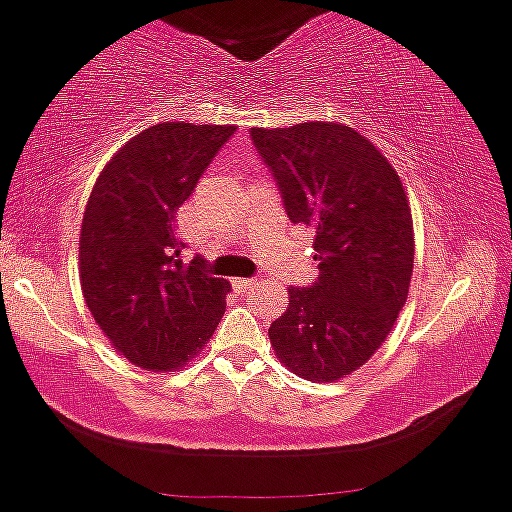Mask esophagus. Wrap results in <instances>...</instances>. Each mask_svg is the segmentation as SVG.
Returning a JSON list of instances; mask_svg holds the SVG:
<instances>
[{"label": "esophagus", "instance_id": "esophagus-1", "mask_svg": "<svg viewBox=\"0 0 512 512\" xmlns=\"http://www.w3.org/2000/svg\"><path fill=\"white\" fill-rule=\"evenodd\" d=\"M234 285H236V288H239V290H249V288H254L256 280H254V278H236Z\"/></svg>", "mask_w": 512, "mask_h": 512}]
</instances>
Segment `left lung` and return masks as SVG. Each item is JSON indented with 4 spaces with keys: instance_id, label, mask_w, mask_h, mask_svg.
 Wrapping results in <instances>:
<instances>
[{
    "instance_id": "1",
    "label": "left lung",
    "mask_w": 512,
    "mask_h": 512,
    "mask_svg": "<svg viewBox=\"0 0 512 512\" xmlns=\"http://www.w3.org/2000/svg\"><path fill=\"white\" fill-rule=\"evenodd\" d=\"M290 222L315 232L320 276L290 288L288 310L268 327L280 364L312 383L364 366L408 300L412 214L388 158L351 126L305 122L251 129Z\"/></svg>"
}]
</instances>
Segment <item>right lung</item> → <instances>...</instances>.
<instances>
[{
	"label": "right lung",
	"mask_w": 512,
	"mask_h": 512,
	"mask_svg": "<svg viewBox=\"0 0 512 512\" xmlns=\"http://www.w3.org/2000/svg\"><path fill=\"white\" fill-rule=\"evenodd\" d=\"M227 124L163 122L104 166L80 229V283L109 344L148 371H175L210 342L232 285L183 263L175 212L195 190Z\"/></svg>",
	"instance_id": "right-lung-1"
}]
</instances>
